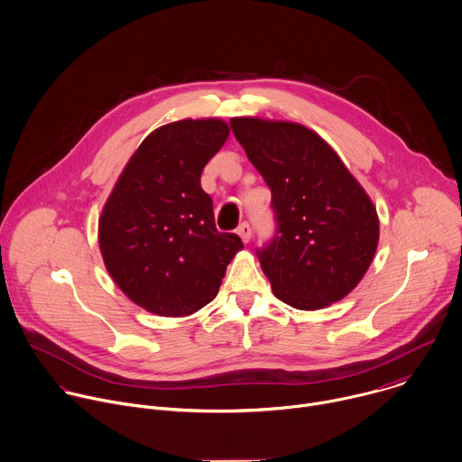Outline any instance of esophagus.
<instances>
[{
	"label": "esophagus",
	"mask_w": 462,
	"mask_h": 462,
	"mask_svg": "<svg viewBox=\"0 0 462 462\" xmlns=\"http://www.w3.org/2000/svg\"><path fill=\"white\" fill-rule=\"evenodd\" d=\"M237 236L241 237L243 243H248V241L252 239V226H250L248 223H241V225L237 226Z\"/></svg>",
	"instance_id": "obj_1"
}]
</instances>
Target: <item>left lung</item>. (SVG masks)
Instances as JSON below:
<instances>
[{"mask_svg":"<svg viewBox=\"0 0 462 462\" xmlns=\"http://www.w3.org/2000/svg\"><path fill=\"white\" fill-rule=\"evenodd\" d=\"M230 126L272 192L277 236L259 261L273 295L297 310L345 299L379 245L374 201L312 128L252 116Z\"/></svg>","mask_w":462,"mask_h":462,"instance_id":"8db88e82","label":"left lung"}]
</instances>
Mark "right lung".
Wrapping results in <instances>:
<instances>
[{
    "mask_svg": "<svg viewBox=\"0 0 462 462\" xmlns=\"http://www.w3.org/2000/svg\"><path fill=\"white\" fill-rule=\"evenodd\" d=\"M219 117L180 119L150 132L126 162L97 223L103 263L141 309L187 318L219 291L243 250L216 228L201 172L228 139Z\"/></svg>",
    "mask_w": 462,
    "mask_h": 462,
    "instance_id": "right-lung-1",
    "label": "right lung"
}]
</instances>
